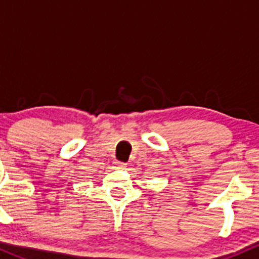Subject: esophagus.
Listing matches in <instances>:
<instances>
[{
    "mask_svg": "<svg viewBox=\"0 0 259 259\" xmlns=\"http://www.w3.org/2000/svg\"><path fill=\"white\" fill-rule=\"evenodd\" d=\"M114 165H115V168H117V169H126V163L119 162V160L114 162Z\"/></svg>",
    "mask_w": 259,
    "mask_h": 259,
    "instance_id": "esophagus-1",
    "label": "esophagus"
}]
</instances>
